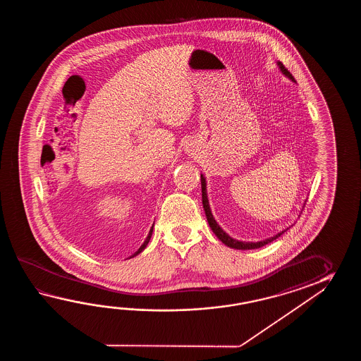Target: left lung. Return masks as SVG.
Masks as SVG:
<instances>
[{
	"label": "left lung",
	"instance_id": "1",
	"mask_svg": "<svg viewBox=\"0 0 361 361\" xmlns=\"http://www.w3.org/2000/svg\"><path fill=\"white\" fill-rule=\"evenodd\" d=\"M277 66H279V68H280L281 73H283L284 76L288 77L289 80H292L293 82H295V80H294V77L292 76V73H290L288 69L285 68L284 64H283L281 61H277ZM201 192H202V205H204V210H205L207 223H209L210 228H212V231L214 232L215 236L219 238L224 245L230 246L232 249H238V250L258 249V247H262V246L267 245L269 243H272L274 240H276L279 236H281V235L284 233L285 231L288 230V228H286V230L279 232L277 235L272 236V238H266V240H262V241H257V243L240 241V240H236V238H231L228 233H226V232L221 228V226L216 223V221L214 219V216L212 214L210 205H209V200H207V179L204 177V174H201Z\"/></svg>",
	"mask_w": 361,
	"mask_h": 361
}]
</instances>
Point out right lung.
<instances>
[{
  "mask_svg": "<svg viewBox=\"0 0 361 361\" xmlns=\"http://www.w3.org/2000/svg\"><path fill=\"white\" fill-rule=\"evenodd\" d=\"M152 232H154V226L151 227V230H149V233H148V236H147L146 240H145V243L142 244V246L139 247L138 250H137L135 253L131 255L130 258H133V257H135V255H138L139 253H142V252H143V250L146 249V246L148 245V243H149V240H151V236H152Z\"/></svg>",
  "mask_w": 361,
  "mask_h": 361,
  "instance_id": "obj_1",
  "label": "right lung"
}]
</instances>
